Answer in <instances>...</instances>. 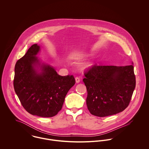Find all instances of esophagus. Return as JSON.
Segmentation results:
<instances>
[{"mask_svg": "<svg viewBox=\"0 0 149 149\" xmlns=\"http://www.w3.org/2000/svg\"><path fill=\"white\" fill-rule=\"evenodd\" d=\"M75 80H76V83H79L80 81V78L78 77H75Z\"/></svg>", "mask_w": 149, "mask_h": 149, "instance_id": "esophagus-1", "label": "esophagus"}]
</instances>
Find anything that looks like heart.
Listing matches in <instances>:
<instances>
[{"label":"heart","mask_w":149,"mask_h":149,"mask_svg":"<svg viewBox=\"0 0 149 149\" xmlns=\"http://www.w3.org/2000/svg\"><path fill=\"white\" fill-rule=\"evenodd\" d=\"M94 64H95V63H94V62H91V63H88V64H87L86 65V66H85V68H91V67H92V66H93V65H94Z\"/></svg>","instance_id":"b5f03b06"}]
</instances>
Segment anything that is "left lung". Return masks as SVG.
<instances>
[{
  "mask_svg": "<svg viewBox=\"0 0 149 149\" xmlns=\"http://www.w3.org/2000/svg\"><path fill=\"white\" fill-rule=\"evenodd\" d=\"M88 110L105 117L124 111L130 104L136 80L132 65L117 66L95 64L84 71Z\"/></svg>",
  "mask_w": 149,
  "mask_h": 149,
  "instance_id": "obj_1",
  "label": "left lung"
}]
</instances>
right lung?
<instances>
[{"mask_svg":"<svg viewBox=\"0 0 149 149\" xmlns=\"http://www.w3.org/2000/svg\"><path fill=\"white\" fill-rule=\"evenodd\" d=\"M40 50V46L34 44L17 61L14 87L26 111L40 117H53L61 109L65 97L76 81L73 75L61 76L52 66L41 65L36 56Z\"/></svg>","mask_w":149,"mask_h":149,"instance_id":"right-lung-1","label":"right lung"}]
</instances>
